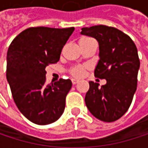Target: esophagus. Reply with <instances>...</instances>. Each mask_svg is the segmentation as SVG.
I'll return each instance as SVG.
<instances>
[{"label": "esophagus", "mask_w": 148, "mask_h": 148, "mask_svg": "<svg viewBox=\"0 0 148 148\" xmlns=\"http://www.w3.org/2000/svg\"><path fill=\"white\" fill-rule=\"evenodd\" d=\"M79 82V80L78 79H72V83H73V85H75V84H77Z\"/></svg>", "instance_id": "34e87169"}]
</instances>
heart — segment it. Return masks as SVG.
<instances>
[{
  "label": "heart",
  "instance_id": "1",
  "mask_svg": "<svg viewBox=\"0 0 148 148\" xmlns=\"http://www.w3.org/2000/svg\"><path fill=\"white\" fill-rule=\"evenodd\" d=\"M89 38H82L79 41H83V40H86ZM86 68L85 66H82V65H77V66H74L72 69H70L69 70V73L70 74L75 77V78H80L82 76H84V74L86 73Z\"/></svg>",
  "mask_w": 148,
  "mask_h": 148
}]
</instances>
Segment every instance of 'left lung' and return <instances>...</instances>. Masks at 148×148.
Here are the masks:
<instances>
[{
    "label": "left lung",
    "mask_w": 148,
    "mask_h": 148,
    "mask_svg": "<svg viewBox=\"0 0 148 148\" xmlns=\"http://www.w3.org/2000/svg\"><path fill=\"white\" fill-rule=\"evenodd\" d=\"M81 30L82 35L99 42V61L94 75L106 79L101 87L96 82H89L85 98L86 107L103 122L116 121L129 110L137 88L140 68L137 48L127 34L115 27L99 25Z\"/></svg>",
    "instance_id": "8db88e82"
}]
</instances>
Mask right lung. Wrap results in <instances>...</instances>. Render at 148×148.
<instances>
[{
  "label": "right lung",
  "instance_id": "obj_1",
  "mask_svg": "<svg viewBox=\"0 0 148 148\" xmlns=\"http://www.w3.org/2000/svg\"><path fill=\"white\" fill-rule=\"evenodd\" d=\"M74 31V27H30L20 32L8 48L7 79L18 109L33 123H52L64 111L72 82L60 79L46 85L45 68L59 61Z\"/></svg>",
  "mask_w": 148,
  "mask_h": 148
}]
</instances>
